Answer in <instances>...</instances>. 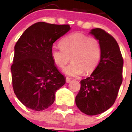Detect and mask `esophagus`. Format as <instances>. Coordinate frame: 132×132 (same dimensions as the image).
Here are the masks:
<instances>
[{"label":"esophagus","mask_w":132,"mask_h":132,"mask_svg":"<svg viewBox=\"0 0 132 132\" xmlns=\"http://www.w3.org/2000/svg\"><path fill=\"white\" fill-rule=\"evenodd\" d=\"M66 83H70V81H72V80H71V79L70 78H69V77H66Z\"/></svg>","instance_id":"esophagus-1"}]
</instances>
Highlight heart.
I'll list each match as a JSON object with an SVG mask.
<instances>
[{
    "label": "heart",
    "instance_id": "heart-1",
    "mask_svg": "<svg viewBox=\"0 0 132 132\" xmlns=\"http://www.w3.org/2000/svg\"><path fill=\"white\" fill-rule=\"evenodd\" d=\"M60 46V48H51V58L58 67L63 68L70 57L72 62L64 70L67 76L77 77L83 72L90 73L99 63L101 47L96 38L81 33H72L62 38Z\"/></svg>",
    "mask_w": 132,
    "mask_h": 132
}]
</instances>
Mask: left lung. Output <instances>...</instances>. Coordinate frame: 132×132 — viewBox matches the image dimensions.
<instances>
[{
  "label": "left lung",
  "mask_w": 132,
  "mask_h": 132,
  "mask_svg": "<svg viewBox=\"0 0 132 132\" xmlns=\"http://www.w3.org/2000/svg\"><path fill=\"white\" fill-rule=\"evenodd\" d=\"M90 34L99 41L100 60L90 76L82 79L76 97L77 108L88 115H96L109 109L115 102L122 82L123 58L114 38L101 29Z\"/></svg>",
  "instance_id": "1"
}]
</instances>
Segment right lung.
Masks as SVG:
<instances>
[{
  "mask_svg": "<svg viewBox=\"0 0 132 132\" xmlns=\"http://www.w3.org/2000/svg\"><path fill=\"white\" fill-rule=\"evenodd\" d=\"M69 24L38 22L23 33L14 47L12 66L15 94L24 106L43 111L53 103L66 83L51 58L53 43L70 30Z\"/></svg>",
  "mask_w": 132,
  "mask_h": 132,
  "instance_id": "obj_1",
  "label": "right lung"
}]
</instances>
